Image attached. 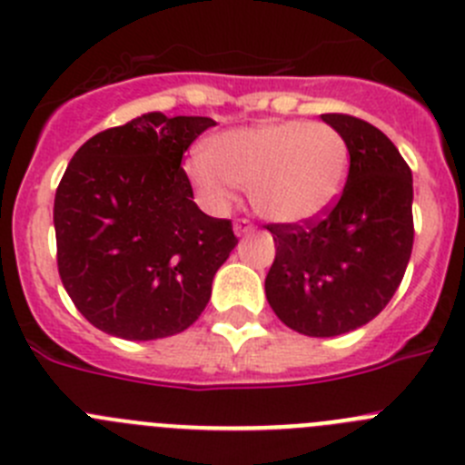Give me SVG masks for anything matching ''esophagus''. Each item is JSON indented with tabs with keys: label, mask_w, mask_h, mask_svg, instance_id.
Returning <instances> with one entry per match:
<instances>
[{
	"label": "esophagus",
	"mask_w": 465,
	"mask_h": 465,
	"mask_svg": "<svg viewBox=\"0 0 465 465\" xmlns=\"http://www.w3.org/2000/svg\"><path fill=\"white\" fill-rule=\"evenodd\" d=\"M254 229V224L250 223L247 218H238L236 223H233V232H236V236H242V233H250Z\"/></svg>",
	"instance_id": "34e87169"
}]
</instances>
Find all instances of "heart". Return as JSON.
<instances>
[{
	"mask_svg": "<svg viewBox=\"0 0 465 465\" xmlns=\"http://www.w3.org/2000/svg\"><path fill=\"white\" fill-rule=\"evenodd\" d=\"M349 160V144L335 125L263 121L215 134L206 155H193L185 172L211 206H229L233 188H241L262 218L298 224L319 218L337 202Z\"/></svg>",
	"mask_w": 465,
	"mask_h": 465,
	"instance_id": "b5f03b06",
	"label": "heart"
}]
</instances>
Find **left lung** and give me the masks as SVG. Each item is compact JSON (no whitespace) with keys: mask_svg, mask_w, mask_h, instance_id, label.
Here are the masks:
<instances>
[{"mask_svg":"<svg viewBox=\"0 0 465 465\" xmlns=\"http://www.w3.org/2000/svg\"><path fill=\"white\" fill-rule=\"evenodd\" d=\"M349 144V176L323 215L266 224L275 262L266 298L292 331L335 337L370 323L399 289L413 250V176L376 125L321 114Z\"/></svg>","mask_w":465,"mask_h":465,"instance_id":"8db88e82","label":"left lung"}]
</instances>
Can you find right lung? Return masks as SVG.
Masks as SVG:
<instances>
[{
	"mask_svg": "<svg viewBox=\"0 0 465 465\" xmlns=\"http://www.w3.org/2000/svg\"><path fill=\"white\" fill-rule=\"evenodd\" d=\"M215 121L142 114L86 140L54 194L56 266L80 314L149 341L199 319L238 238L193 202L183 153Z\"/></svg>",
	"mask_w": 465,
	"mask_h": 465,
	"instance_id": "right-lung-1",
	"label": "right lung"
}]
</instances>
